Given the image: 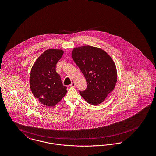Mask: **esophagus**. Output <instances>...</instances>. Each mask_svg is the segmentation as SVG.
Returning a JSON list of instances; mask_svg holds the SVG:
<instances>
[{
	"label": "esophagus",
	"instance_id": "obj_1",
	"mask_svg": "<svg viewBox=\"0 0 156 156\" xmlns=\"http://www.w3.org/2000/svg\"><path fill=\"white\" fill-rule=\"evenodd\" d=\"M75 86V82H73L71 85H68V87L69 88H70V87H74Z\"/></svg>",
	"mask_w": 156,
	"mask_h": 156
}]
</instances>
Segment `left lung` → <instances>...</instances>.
I'll return each instance as SVG.
<instances>
[{"label": "left lung", "mask_w": 156, "mask_h": 156, "mask_svg": "<svg viewBox=\"0 0 156 156\" xmlns=\"http://www.w3.org/2000/svg\"><path fill=\"white\" fill-rule=\"evenodd\" d=\"M71 55L87 83V89L80 91V95L92 105L102 103L117 82L116 67L111 57L104 50L90 45L75 47Z\"/></svg>", "instance_id": "1"}]
</instances>
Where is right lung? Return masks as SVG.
<instances>
[{"label":"right lung","mask_w":156,"mask_h":156,"mask_svg":"<svg viewBox=\"0 0 156 156\" xmlns=\"http://www.w3.org/2000/svg\"><path fill=\"white\" fill-rule=\"evenodd\" d=\"M63 54L61 49H48L38 57L31 69L30 89L41 104L48 107L55 106L67 94V87L55 70Z\"/></svg>","instance_id":"1"}]
</instances>
